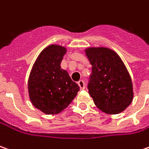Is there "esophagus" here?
Returning a JSON list of instances; mask_svg holds the SVG:
<instances>
[{"mask_svg":"<svg viewBox=\"0 0 149 149\" xmlns=\"http://www.w3.org/2000/svg\"><path fill=\"white\" fill-rule=\"evenodd\" d=\"M78 86H80V88L81 89V90H84L85 89V82L84 81H82V80H80L79 81H78Z\"/></svg>","mask_w":149,"mask_h":149,"instance_id":"1","label":"esophagus"}]
</instances>
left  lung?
<instances>
[{
	"label": "left lung",
	"instance_id": "1",
	"mask_svg": "<svg viewBox=\"0 0 149 149\" xmlns=\"http://www.w3.org/2000/svg\"><path fill=\"white\" fill-rule=\"evenodd\" d=\"M86 55L92 66L87 88L94 103L101 111L116 115L130 105L133 84L120 57L107 48H88Z\"/></svg>",
	"mask_w": 149,
	"mask_h": 149
}]
</instances>
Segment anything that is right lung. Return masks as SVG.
Listing matches in <instances>:
<instances>
[{
    "mask_svg": "<svg viewBox=\"0 0 149 149\" xmlns=\"http://www.w3.org/2000/svg\"><path fill=\"white\" fill-rule=\"evenodd\" d=\"M66 53L65 47L49 45L38 56L29 74V99L35 108L47 115L63 111L80 90L68 72L61 68V62Z\"/></svg>",
    "mask_w": 149,
    "mask_h": 149,
    "instance_id": "right-lung-1",
    "label": "right lung"
}]
</instances>
